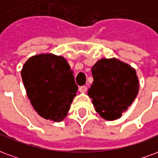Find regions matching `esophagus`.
Instances as JSON below:
<instances>
[{"label": "esophagus", "mask_w": 158, "mask_h": 158, "mask_svg": "<svg viewBox=\"0 0 158 158\" xmlns=\"http://www.w3.org/2000/svg\"><path fill=\"white\" fill-rule=\"evenodd\" d=\"M79 90H80V92H81L82 93H85L87 92V87H86V86H81V87H79Z\"/></svg>", "instance_id": "1"}]
</instances>
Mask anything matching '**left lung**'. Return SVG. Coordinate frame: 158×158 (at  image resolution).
Wrapping results in <instances>:
<instances>
[{
	"label": "left lung",
	"mask_w": 158,
	"mask_h": 158,
	"mask_svg": "<svg viewBox=\"0 0 158 158\" xmlns=\"http://www.w3.org/2000/svg\"><path fill=\"white\" fill-rule=\"evenodd\" d=\"M92 74L93 81L87 94L95 111L105 120L119 118L139 92L135 68L117 58H103L92 67Z\"/></svg>",
	"instance_id": "left-lung-1"
}]
</instances>
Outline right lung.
<instances>
[{
  "instance_id": "add662e5",
  "label": "right lung",
  "mask_w": 158,
  "mask_h": 158,
  "mask_svg": "<svg viewBox=\"0 0 158 158\" xmlns=\"http://www.w3.org/2000/svg\"><path fill=\"white\" fill-rule=\"evenodd\" d=\"M21 76L27 98L39 115L63 121L78 89L66 60L51 53L33 55L24 63Z\"/></svg>"
}]
</instances>
